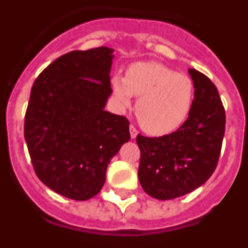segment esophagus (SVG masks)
Wrapping results in <instances>:
<instances>
[{"instance_id": "1", "label": "esophagus", "mask_w": 248, "mask_h": 248, "mask_svg": "<svg viewBox=\"0 0 248 248\" xmlns=\"http://www.w3.org/2000/svg\"><path fill=\"white\" fill-rule=\"evenodd\" d=\"M129 131H130V138H131V139H135V138H137V135H138L137 128H135L134 125H130V126H129Z\"/></svg>"}]
</instances>
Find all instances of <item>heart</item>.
I'll return each mask as SVG.
<instances>
[{"mask_svg":"<svg viewBox=\"0 0 248 248\" xmlns=\"http://www.w3.org/2000/svg\"><path fill=\"white\" fill-rule=\"evenodd\" d=\"M114 97L122 108H129L138 97L135 113L144 130L153 135L169 134L185 122L194 100V82L185 74L155 62H137L125 78L111 79Z\"/></svg>","mask_w":248,"mask_h":248,"instance_id":"1","label":"heart"}]
</instances>
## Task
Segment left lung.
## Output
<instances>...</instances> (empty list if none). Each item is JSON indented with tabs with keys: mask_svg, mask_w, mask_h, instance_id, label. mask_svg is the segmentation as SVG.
Instances as JSON below:
<instances>
[{
	"mask_svg": "<svg viewBox=\"0 0 248 248\" xmlns=\"http://www.w3.org/2000/svg\"><path fill=\"white\" fill-rule=\"evenodd\" d=\"M194 100L189 117L176 131L160 138L138 135L141 156L140 185L151 198L171 200L209 180L217 165L226 115L217 88L196 69H189Z\"/></svg>",
	"mask_w": 248,
	"mask_h": 248,
	"instance_id": "1",
	"label": "left lung"
}]
</instances>
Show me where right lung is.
Listing matches in <instances>:
<instances>
[{"instance_id":"right-lung-1","label":"right lung","mask_w":248,"mask_h":248,"mask_svg":"<svg viewBox=\"0 0 248 248\" xmlns=\"http://www.w3.org/2000/svg\"><path fill=\"white\" fill-rule=\"evenodd\" d=\"M114 49L73 50L50 63L31 89L25 139L37 176L64 198L102 190L111 157L130 139L126 118L105 110Z\"/></svg>"}]
</instances>
